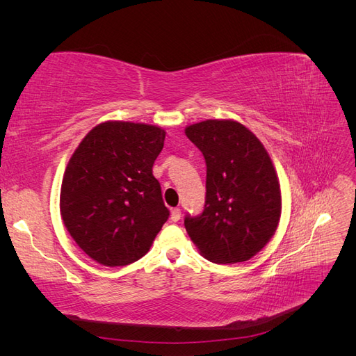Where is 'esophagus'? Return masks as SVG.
<instances>
[{
	"mask_svg": "<svg viewBox=\"0 0 356 356\" xmlns=\"http://www.w3.org/2000/svg\"><path fill=\"white\" fill-rule=\"evenodd\" d=\"M179 218H181V209H178V208H174L170 211V220L174 221V222H177V221H179Z\"/></svg>",
	"mask_w": 356,
	"mask_h": 356,
	"instance_id": "1",
	"label": "esophagus"
}]
</instances>
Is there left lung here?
<instances>
[{"mask_svg":"<svg viewBox=\"0 0 356 356\" xmlns=\"http://www.w3.org/2000/svg\"><path fill=\"white\" fill-rule=\"evenodd\" d=\"M186 135L207 161V197L186 215L191 241L207 260L234 264L260 252L281 218V186L264 145L234 120H204Z\"/></svg>","mask_w":356,"mask_h":356,"instance_id":"8db88e82","label":"left lung"}]
</instances>
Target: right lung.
I'll return each instance as SVG.
<instances>
[{
  "instance_id": "add662e5",
  "label": "right lung",
  "mask_w": 356,
  "mask_h": 356,
  "mask_svg": "<svg viewBox=\"0 0 356 356\" xmlns=\"http://www.w3.org/2000/svg\"><path fill=\"white\" fill-rule=\"evenodd\" d=\"M165 136L152 124L105 122L71 156L60 215L71 238L96 263L115 267L139 260L169 218L153 175Z\"/></svg>"
}]
</instances>
